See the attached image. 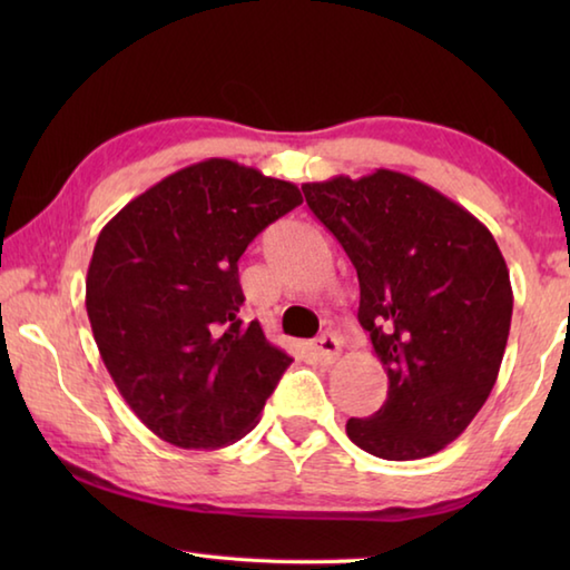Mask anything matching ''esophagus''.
I'll return each mask as SVG.
<instances>
[{
    "label": "esophagus",
    "instance_id": "34e87169",
    "mask_svg": "<svg viewBox=\"0 0 570 570\" xmlns=\"http://www.w3.org/2000/svg\"><path fill=\"white\" fill-rule=\"evenodd\" d=\"M340 352H342V344L334 334H322L314 344V354L322 364H334L336 360H340Z\"/></svg>",
    "mask_w": 570,
    "mask_h": 570
}]
</instances>
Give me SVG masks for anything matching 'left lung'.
I'll use <instances>...</instances> for the list:
<instances>
[{
  "mask_svg": "<svg viewBox=\"0 0 570 570\" xmlns=\"http://www.w3.org/2000/svg\"><path fill=\"white\" fill-rule=\"evenodd\" d=\"M302 190L356 268V316L390 380L382 407L346 435L382 460L435 455L485 404L505 354L513 288L493 234L397 170Z\"/></svg>",
  "mask_w": 570,
  "mask_h": 570,
  "instance_id": "1",
  "label": "left lung"
}]
</instances>
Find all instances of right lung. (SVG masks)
Returning a JSON list of instances; mask_svg holds the SVG:
<instances>
[{
	"instance_id": "1",
	"label": "right lung",
	"mask_w": 570,
	"mask_h": 570,
	"mask_svg": "<svg viewBox=\"0 0 570 570\" xmlns=\"http://www.w3.org/2000/svg\"><path fill=\"white\" fill-rule=\"evenodd\" d=\"M302 200L294 183L208 158L100 230L85 306L115 387L153 435L218 450L256 428L294 360L238 316V258Z\"/></svg>"
}]
</instances>
